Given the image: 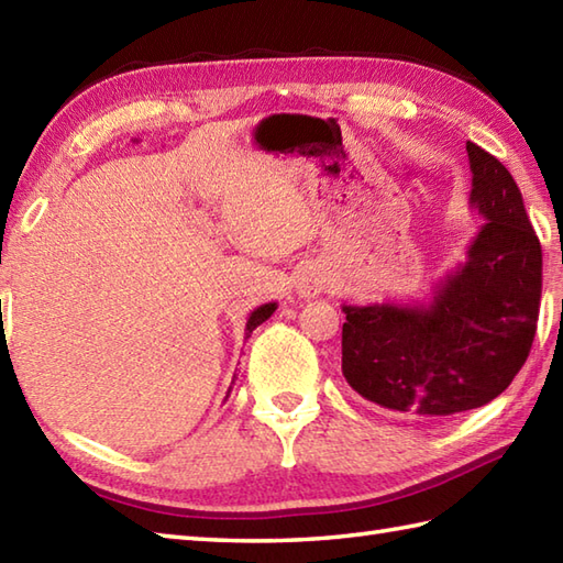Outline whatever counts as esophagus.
I'll return each instance as SVG.
<instances>
[{
  "label": "esophagus",
  "mask_w": 563,
  "mask_h": 563,
  "mask_svg": "<svg viewBox=\"0 0 563 563\" xmlns=\"http://www.w3.org/2000/svg\"><path fill=\"white\" fill-rule=\"evenodd\" d=\"M327 285H329L327 273L317 266L302 268L295 278V290L300 297H317L319 292H324Z\"/></svg>",
  "instance_id": "obj_1"
}]
</instances>
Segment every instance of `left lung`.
I'll use <instances>...</instances> for the list:
<instances>
[{
    "instance_id": "obj_1",
    "label": "left lung",
    "mask_w": 563,
    "mask_h": 563,
    "mask_svg": "<svg viewBox=\"0 0 563 563\" xmlns=\"http://www.w3.org/2000/svg\"><path fill=\"white\" fill-rule=\"evenodd\" d=\"M470 208L484 218L466 258L428 300L343 305L341 369L363 399L416 421L494 401L532 349L542 246L518 184L494 154L466 142Z\"/></svg>"
}]
</instances>
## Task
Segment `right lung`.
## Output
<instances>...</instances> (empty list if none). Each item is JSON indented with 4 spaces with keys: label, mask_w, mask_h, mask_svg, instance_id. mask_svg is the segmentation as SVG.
I'll return each instance as SVG.
<instances>
[{
    "label": "right lung",
    "mask_w": 563,
    "mask_h": 563,
    "mask_svg": "<svg viewBox=\"0 0 563 563\" xmlns=\"http://www.w3.org/2000/svg\"><path fill=\"white\" fill-rule=\"evenodd\" d=\"M275 309H278V302H268V305H261V307H256L254 312H251V314H249V319H246L244 339H249V336H251V331H254L256 327H261L263 321L271 319V314L275 312ZM234 377H236V375H234ZM232 385H234V379H232ZM230 391H232V387H230ZM230 391H227V397H230Z\"/></svg>",
    "instance_id": "1"
}]
</instances>
